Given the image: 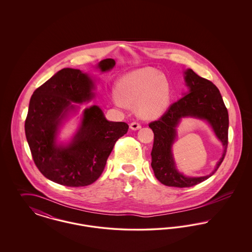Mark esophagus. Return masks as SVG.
Here are the masks:
<instances>
[{
    "label": "esophagus",
    "mask_w": 252,
    "mask_h": 252,
    "mask_svg": "<svg viewBox=\"0 0 252 252\" xmlns=\"http://www.w3.org/2000/svg\"><path fill=\"white\" fill-rule=\"evenodd\" d=\"M141 127H142L141 125L139 123H137V122H133V123L130 124V128H131L132 130H138Z\"/></svg>",
    "instance_id": "34e87169"
}]
</instances>
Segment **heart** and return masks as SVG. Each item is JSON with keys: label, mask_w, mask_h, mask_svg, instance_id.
Instances as JSON below:
<instances>
[{"label": "heart", "mask_w": 252, "mask_h": 252, "mask_svg": "<svg viewBox=\"0 0 252 252\" xmlns=\"http://www.w3.org/2000/svg\"><path fill=\"white\" fill-rule=\"evenodd\" d=\"M114 104L121 108L137 105L139 115L153 119L166 111L172 98L171 86L165 75L151 67L141 68L123 75L117 83Z\"/></svg>", "instance_id": "b5f03b06"}]
</instances>
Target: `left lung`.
Instances as JSON below:
<instances>
[{"label": "left lung", "instance_id": "8db88e82", "mask_svg": "<svg viewBox=\"0 0 252 252\" xmlns=\"http://www.w3.org/2000/svg\"><path fill=\"white\" fill-rule=\"evenodd\" d=\"M184 80L189 93L172 104L158 120L149 124V127L154 132L151 166L155 177L166 186L179 188L192 187L212 177L222 163L228 147V109L219 90L192 69L184 72ZM186 117L206 120L223 145L222 157L208 176L186 177L175 166L171 146L176 138V127L181 119Z\"/></svg>", "mask_w": 252, "mask_h": 252}]
</instances>
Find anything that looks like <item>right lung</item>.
I'll list each match as a JSON object with an SVG mask.
<instances>
[{"mask_svg":"<svg viewBox=\"0 0 252 252\" xmlns=\"http://www.w3.org/2000/svg\"><path fill=\"white\" fill-rule=\"evenodd\" d=\"M112 59L101 60L97 68L108 72ZM94 83L88 73L64 68L38 87L30 99L25 120V136L34 162L40 173L60 185L82 187L94 183L104 171L113 146L128 130L124 122L106 119L98 106L85 108L72 141L58 144L63 122L78 106L91 101Z\"/></svg>","mask_w":252,"mask_h":252,"instance_id":"1","label":"right lung"}]
</instances>
